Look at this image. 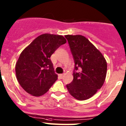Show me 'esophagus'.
Here are the masks:
<instances>
[{
	"mask_svg": "<svg viewBox=\"0 0 126 126\" xmlns=\"http://www.w3.org/2000/svg\"><path fill=\"white\" fill-rule=\"evenodd\" d=\"M59 77H61V79H62V78H63V77H64V74H61L59 75Z\"/></svg>",
	"mask_w": 126,
	"mask_h": 126,
	"instance_id": "esophagus-1",
	"label": "esophagus"
}]
</instances>
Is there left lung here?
<instances>
[{"label": "left lung", "instance_id": "8db88e82", "mask_svg": "<svg viewBox=\"0 0 126 126\" xmlns=\"http://www.w3.org/2000/svg\"><path fill=\"white\" fill-rule=\"evenodd\" d=\"M75 63L72 82L68 91L77 100H86L102 87L107 73V62L96 47L84 36L67 35ZM80 69L79 72L77 71Z\"/></svg>", "mask_w": 126, "mask_h": 126}]
</instances>
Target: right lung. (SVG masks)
<instances>
[{
	"mask_svg": "<svg viewBox=\"0 0 126 126\" xmlns=\"http://www.w3.org/2000/svg\"><path fill=\"white\" fill-rule=\"evenodd\" d=\"M66 43L62 35L44 34L34 39L20 54L16 65L17 80L27 93L46 94L57 79L50 60L52 54Z\"/></svg>",
	"mask_w": 126,
	"mask_h": 126,
	"instance_id": "1",
	"label": "right lung"
}]
</instances>
